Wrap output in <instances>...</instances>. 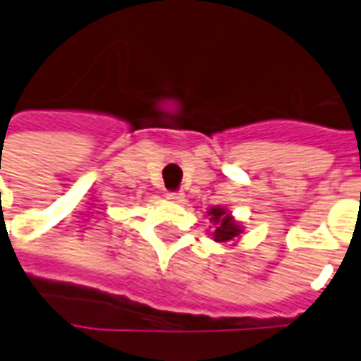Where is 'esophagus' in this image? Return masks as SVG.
<instances>
[{
	"label": "esophagus",
	"instance_id": "esophagus-1",
	"mask_svg": "<svg viewBox=\"0 0 361 361\" xmlns=\"http://www.w3.org/2000/svg\"><path fill=\"white\" fill-rule=\"evenodd\" d=\"M167 200H171V202H183L184 194L183 192H167Z\"/></svg>",
	"mask_w": 361,
	"mask_h": 361
}]
</instances>
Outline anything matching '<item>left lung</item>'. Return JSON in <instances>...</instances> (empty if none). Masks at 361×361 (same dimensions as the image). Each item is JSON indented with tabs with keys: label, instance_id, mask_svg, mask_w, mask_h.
Returning a JSON list of instances; mask_svg holds the SVG:
<instances>
[{
	"label": "left lung",
	"instance_id": "obj_1",
	"mask_svg": "<svg viewBox=\"0 0 361 361\" xmlns=\"http://www.w3.org/2000/svg\"><path fill=\"white\" fill-rule=\"evenodd\" d=\"M209 216L211 221L216 224L215 232H213V240H215V242H230V240H234L235 235H240V232H242L240 226L232 221L230 213H226V211L221 209V207H213V209H209Z\"/></svg>",
	"mask_w": 361,
	"mask_h": 361
}]
</instances>
